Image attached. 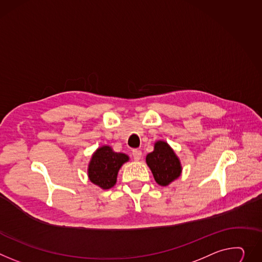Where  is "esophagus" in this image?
<instances>
[{"label":"esophagus","mask_w":262,"mask_h":262,"mask_svg":"<svg viewBox=\"0 0 262 262\" xmlns=\"http://www.w3.org/2000/svg\"><path fill=\"white\" fill-rule=\"evenodd\" d=\"M133 157L135 161H139L142 157V151L140 149H134L133 150Z\"/></svg>","instance_id":"1"}]
</instances>
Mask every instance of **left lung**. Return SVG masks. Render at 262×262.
Masks as SVG:
<instances>
[{
	"label": "left lung",
	"mask_w": 262,
	"mask_h": 262,
	"mask_svg": "<svg viewBox=\"0 0 262 262\" xmlns=\"http://www.w3.org/2000/svg\"><path fill=\"white\" fill-rule=\"evenodd\" d=\"M146 164L155 181L163 187L179 179L183 170L179 157L167 142L163 140L156 142L154 151L146 156Z\"/></svg>",
	"instance_id": "8db88e82"
}]
</instances>
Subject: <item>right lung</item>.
Masks as SVG:
<instances>
[{
  "mask_svg": "<svg viewBox=\"0 0 262 262\" xmlns=\"http://www.w3.org/2000/svg\"><path fill=\"white\" fill-rule=\"evenodd\" d=\"M128 161L127 155L114 151L110 145H102L91 157L88 165L89 180L103 190L111 189L116 185L119 170Z\"/></svg>",
  "mask_w": 262,
  "mask_h": 262,
  "instance_id": "1",
  "label": "right lung"
}]
</instances>
